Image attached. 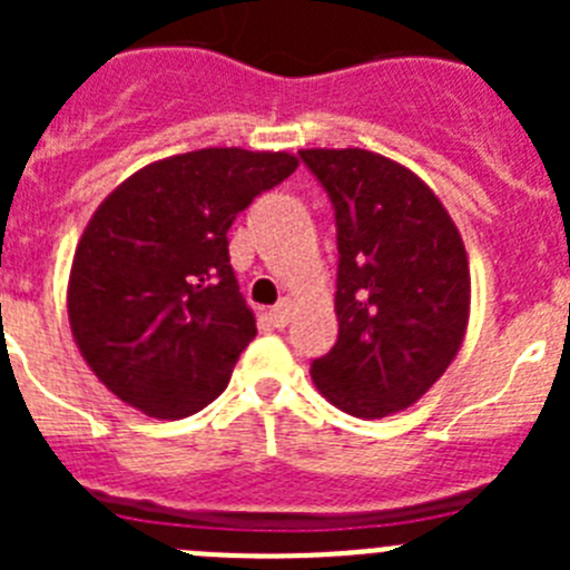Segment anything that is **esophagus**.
<instances>
[{"label":"esophagus","mask_w":570,"mask_h":570,"mask_svg":"<svg viewBox=\"0 0 570 570\" xmlns=\"http://www.w3.org/2000/svg\"><path fill=\"white\" fill-rule=\"evenodd\" d=\"M288 320H291V299L276 302L274 308H271V322H274L276 328H282V325H288Z\"/></svg>","instance_id":"esophagus-1"}]
</instances>
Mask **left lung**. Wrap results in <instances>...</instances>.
Here are the masks:
<instances>
[{"mask_svg": "<svg viewBox=\"0 0 570 570\" xmlns=\"http://www.w3.org/2000/svg\"><path fill=\"white\" fill-rule=\"evenodd\" d=\"M302 163L336 210L340 336L311 380L360 420L400 414L460 354L471 268L440 196L405 165L362 148H308Z\"/></svg>", "mask_w": 570, "mask_h": 570, "instance_id": "left-lung-1", "label": "left lung"}]
</instances>
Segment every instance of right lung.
<instances>
[{"label":"right lung","instance_id":"right-lung-1","mask_svg":"<svg viewBox=\"0 0 570 570\" xmlns=\"http://www.w3.org/2000/svg\"><path fill=\"white\" fill-rule=\"evenodd\" d=\"M296 168L285 150L203 148L145 165L105 196L70 265L68 320L110 394L183 420L228 387L256 336L228 228Z\"/></svg>","mask_w":570,"mask_h":570}]
</instances>
